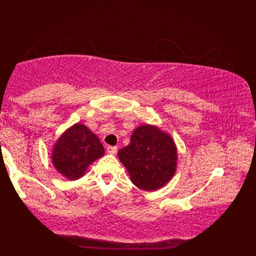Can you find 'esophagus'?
<instances>
[{"label":"esophagus","mask_w":256,"mask_h":256,"mask_svg":"<svg viewBox=\"0 0 256 256\" xmlns=\"http://www.w3.org/2000/svg\"><path fill=\"white\" fill-rule=\"evenodd\" d=\"M116 152H118V146H107V152L110 154V155H115Z\"/></svg>","instance_id":"34e87169"}]
</instances>
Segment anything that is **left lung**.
I'll return each mask as SVG.
<instances>
[{
	"mask_svg": "<svg viewBox=\"0 0 256 256\" xmlns=\"http://www.w3.org/2000/svg\"><path fill=\"white\" fill-rule=\"evenodd\" d=\"M118 155L132 183L146 191L162 188L176 171L177 149L172 138L149 124L135 129L130 143Z\"/></svg>",
	"mask_w": 256,
	"mask_h": 256,
	"instance_id": "1",
	"label": "left lung"
}]
</instances>
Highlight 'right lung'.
<instances>
[{"label": "right lung", "instance_id": "obj_1", "mask_svg": "<svg viewBox=\"0 0 256 256\" xmlns=\"http://www.w3.org/2000/svg\"><path fill=\"white\" fill-rule=\"evenodd\" d=\"M104 154L99 138L85 126L76 124L65 132L56 143L52 162L68 180L82 177L86 168Z\"/></svg>", "mask_w": 256, "mask_h": 256}]
</instances>
